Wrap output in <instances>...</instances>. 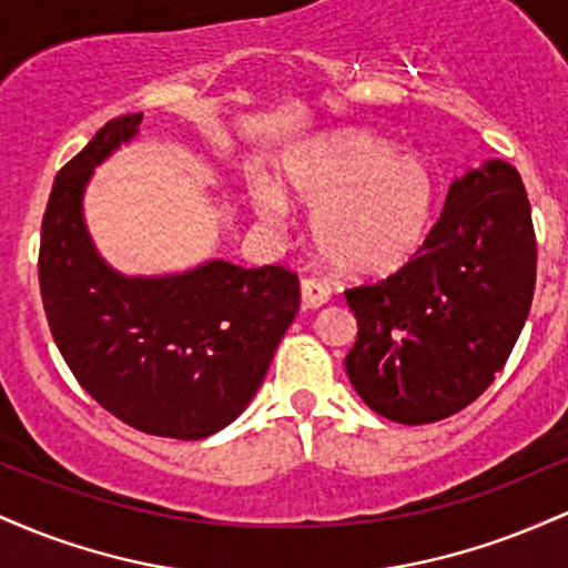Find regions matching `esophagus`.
<instances>
[{
  "label": "esophagus",
  "instance_id": "34e87169",
  "mask_svg": "<svg viewBox=\"0 0 568 568\" xmlns=\"http://www.w3.org/2000/svg\"><path fill=\"white\" fill-rule=\"evenodd\" d=\"M331 291L328 285L321 283L315 277H304L302 280V306L304 310H321L323 304H328Z\"/></svg>",
  "mask_w": 568,
  "mask_h": 568
}]
</instances>
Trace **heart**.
Returning <instances> with one entry per match:
<instances>
[{"mask_svg":"<svg viewBox=\"0 0 568 568\" xmlns=\"http://www.w3.org/2000/svg\"><path fill=\"white\" fill-rule=\"evenodd\" d=\"M283 192L315 213V243L349 277H387L414 262L433 221V179L419 160L389 154L368 135H342L288 160ZM251 202L266 224L285 219L275 186L256 181Z\"/></svg>","mask_w":568,"mask_h":568,"instance_id":"heart-1","label":"heart"}]
</instances>
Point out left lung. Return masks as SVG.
<instances>
[{"label": "left lung", "instance_id": "1", "mask_svg": "<svg viewBox=\"0 0 568 568\" xmlns=\"http://www.w3.org/2000/svg\"><path fill=\"white\" fill-rule=\"evenodd\" d=\"M537 234L520 173L491 160L456 179L414 262L344 291L357 338L347 376L397 425L459 414L497 379L529 317Z\"/></svg>", "mask_w": 568, "mask_h": 568}]
</instances>
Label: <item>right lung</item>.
Returning <instances> with one entry per match:
<instances>
[{
  "label": "right lung",
  "mask_w": 568,
  "mask_h": 568,
  "mask_svg": "<svg viewBox=\"0 0 568 568\" xmlns=\"http://www.w3.org/2000/svg\"><path fill=\"white\" fill-rule=\"evenodd\" d=\"M143 114L106 122L55 175L42 216L39 291L63 361L101 408L139 433L202 440L243 414L302 302L288 266L211 262L179 277L109 270L82 224L93 165Z\"/></svg>",
  "instance_id": "right-lung-1"
}]
</instances>
